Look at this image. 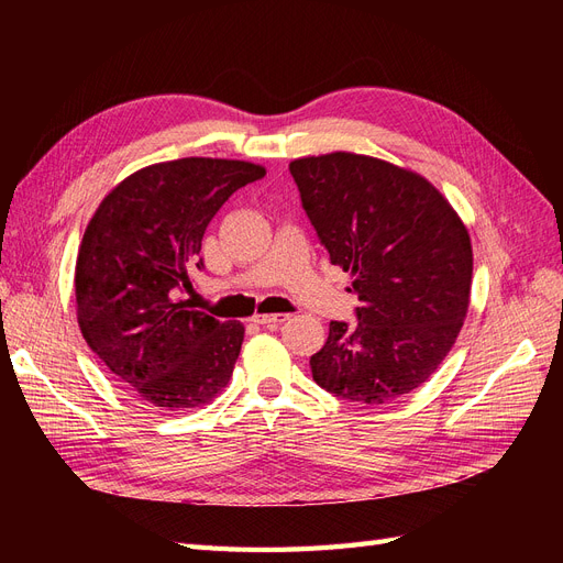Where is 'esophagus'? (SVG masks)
<instances>
[{"label":"esophagus","mask_w":563,"mask_h":563,"mask_svg":"<svg viewBox=\"0 0 563 563\" xmlns=\"http://www.w3.org/2000/svg\"><path fill=\"white\" fill-rule=\"evenodd\" d=\"M286 319H288V314H282V312H277V314H255L253 317V321H258V323H263V327H269V329L279 327V323H284Z\"/></svg>","instance_id":"obj_1"}]
</instances>
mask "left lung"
<instances>
[{
  "label": "left lung",
  "mask_w": 563,
  "mask_h": 563,
  "mask_svg": "<svg viewBox=\"0 0 563 563\" xmlns=\"http://www.w3.org/2000/svg\"><path fill=\"white\" fill-rule=\"evenodd\" d=\"M331 263L352 275L356 323L331 321L312 378L331 395L387 404L428 380L470 308L472 244L449 199L420 174L331 152L288 164Z\"/></svg>",
  "instance_id": "left-lung-1"
}]
</instances>
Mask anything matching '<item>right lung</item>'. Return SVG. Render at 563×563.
I'll list each match as a JSON object with an SVG mask.
<instances>
[{"instance_id": "add662e5", "label": "right lung", "mask_w": 563, "mask_h": 563, "mask_svg": "<svg viewBox=\"0 0 563 563\" xmlns=\"http://www.w3.org/2000/svg\"><path fill=\"white\" fill-rule=\"evenodd\" d=\"M265 166L185 157L131 174L100 201L75 267L87 345L145 404L183 411L228 387L244 323H220L176 294L190 286L211 218Z\"/></svg>"}]
</instances>
